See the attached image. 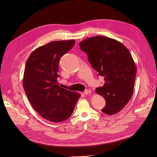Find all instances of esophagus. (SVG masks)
Returning <instances> with one entry per match:
<instances>
[{"instance_id": "34e87169", "label": "esophagus", "mask_w": 157, "mask_h": 157, "mask_svg": "<svg viewBox=\"0 0 157 157\" xmlns=\"http://www.w3.org/2000/svg\"><path fill=\"white\" fill-rule=\"evenodd\" d=\"M91 92H92L91 90H88V89H87V90H85V92H84V94H85V95H88V94H91Z\"/></svg>"}]
</instances>
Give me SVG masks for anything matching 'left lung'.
<instances>
[{
  "mask_svg": "<svg viewBox=\"0 0 157 157\" xmlns=\"http://www.w3.org/2000/svg\"><path fill=\"white\" fill-rule=\"evenodd\" d=\"M79 45L98 76L104 78V85L96 88V93L105 100L102 112L109 115L118 113L134 91L137 69L129 50L119 41L101 36L85 39Z\"/></svg>",
  "mask_w": 157,
  "mask_h": 157,
  "instance_id": "8db88e82",
  "label": "left lung"
}]
</instances>
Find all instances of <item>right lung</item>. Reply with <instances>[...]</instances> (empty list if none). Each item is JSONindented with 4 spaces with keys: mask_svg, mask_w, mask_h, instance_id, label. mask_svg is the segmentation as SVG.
Masks as SVG:
<instances>
[{
    "mask_svg": "<svg viewBox=\"0 0 157 157\" xmlns=\"http://www.w3.org/2000/svg\"><path fill=\"white\" fill-rule=\"evenodd\" d=\"M75 40H57L33 51L26 62L23 85L34 110L44 119L59 123L72 114L80 94L57 83L61 56L73 47Z\"/></svg>",
    "mask_w": 157,
    "mask_h": 157,
    "instance_id": "obj_1",
    "label": "right lung"
}]
</instances>
